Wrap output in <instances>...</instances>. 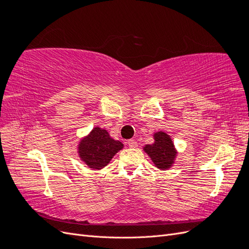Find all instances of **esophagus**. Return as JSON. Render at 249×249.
Returning a JSON list of instances; mask_svg holds the SVG:
<instances>
[{"label": "esophagus", "mask_w": 249, "mask_h": 249, "mask_svg": "<svg viewBox=\"0 0 249 249\" xmlns=\"http://www.w3.org/2000/svg\"><path fill=\"white\" fill-rule=\"evenodd\" d=\"M127 144H129V146L130 147H132V148H135L137 146V142H136V140H134V139H130L129 141H127Z\"/></svg>", "instance_id": "esophagus-1"}]
</instances>
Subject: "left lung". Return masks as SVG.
<instances>
[{
	"label": "left lung",
	"mask_w": 249,
	"mask_h": 249,
	"mask_svg": "<svg viewBox=\"0 0 249 249\" xmlns=\"http://www.w3.org/2000/svg\"><path fill=\"white\" fill-rule=\"evenodd\" d=\"M154 137L155 143L152 145H145V153L150 157L158 168L162 170L168 169L177 156L173 143L166 133L158 132L154 135Z\"/></svg>",
	"instance_id": "8db88e82"
}]
</instances>
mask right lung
Masks as SVG:
<instances>
[{
	"label": "right lung",
	"mask_w": 249,
	"mask_h": 249,
	"mask_svg": "<svg viewBox=\"0 0 249 249\" xmlns=\"http://www.w3.org/2000/svg\"><path fill=\"white\" fill-rule=\"evenodd\" d=\"M124 147L122 142L110 138L109 133L94 127L79 146L81 159L90 168L101 169L106 166L114 155Z\"/></svg>",
	"instance_id": "obj_1"
}]
</instances>
